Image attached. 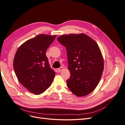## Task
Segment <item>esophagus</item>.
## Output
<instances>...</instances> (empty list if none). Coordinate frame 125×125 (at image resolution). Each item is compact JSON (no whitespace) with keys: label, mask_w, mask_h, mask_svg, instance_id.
<instances>
[{"label":"esophagus","mask_w":125,"mask_h":125,"mask_svg":"<svg viewBox=\"0 0 125 125\" xmlns=\"http://www.w3.org/2000/svg\"><path fill=\"white\" fill-rule=\"evenodd\" d=\"M63 70V67H61L60 68H59V69H57V71H58V72H61Z\"/></svg>","instance_id":"esophagus-1"}]
</instances>
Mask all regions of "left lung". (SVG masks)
Returning a JSON list of instances; mask_svg holds the SVG:
<instances>
[{
    "instance_id": "obj_1",
    "label": "left lung",
    "mask_w": 125,
    "mask_h": 125,
    "mask_svg": "<svg viewBox=\"0 0 125 125\" xmlns=\"http://www.w3.org/2000/svg\"><path fill=\"white\" fill-rule=\"evenodd\" d=\"M58 41L66 47L70 77L68 88L78 97L86 96L96 88L104 68V58L96 42L84 33L62 35Z\"/></svg>"
}]
</instances>
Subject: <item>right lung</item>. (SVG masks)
Instances as JSON below:
<instances>
[{
    "label": "right lung",
    "mask_w": 125,
    "mask_h": 125,
    "mask_svg": "<svg viewBox=\"0 0 125 125\" xmlns=\"http://www.w3.org/2000/svg\"><path fill=\"white\" fill-rule=\"evenodd\" d=\"M56 35L39 34L18 48L13 61L19 82L33 94L42 93L51 85L55 72L51 68L46 51Z\"/></svg>",
    "instance_id": "1"
}]
</instances>
